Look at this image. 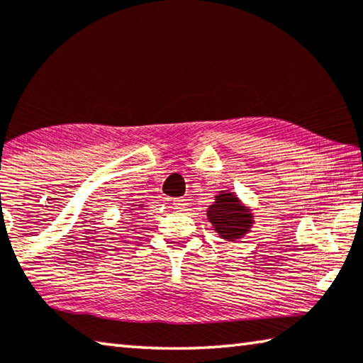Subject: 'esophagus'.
<instances>
[{"label": "esophagus", "mask_w": 363, "mask_h": 363, "mask_svg": "<svg viewBox=\"0 0 363 363\" xmlns=\"http://www.w3.org/2000/svg\"><path fill=\"white\" fill-rule=\"evenodd\" d=\"M173 206H174V210L184 211L189 206V201L186 199H174L173 200Z\"/></svg>", "instance_id": "obj_1"}]
</instances>
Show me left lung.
<instances>
[{"label": "left lung", "instance_id": "obj_1", "mask_svg": "<svg viewBox=\"0 0 363 363\" xmlns=\"http://www.w3.org/2000/svg\"><path fill=\"white\" fill-rule=\"evenodd\" d=\"M208 219L214 225V230L225 240L240 238L253 224L251 213L242 206L235 195L229 192L216 196V201L208 208Z\"/></svg>", "mask_w": 363, "mask_h": 363}]
</instances>
